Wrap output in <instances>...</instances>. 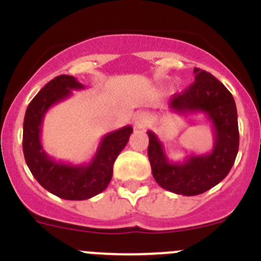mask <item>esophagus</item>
<instances>
[{"instance_id":"1","label":"esophagus","mask_w":261,"mask_h":261,"mask_svg":"<svg viewBox=\"0 0 261 261\" xmlns=\"http://www.w3.org/2000/svg\"><path fill=\"white\" fill-rule=\"evenodd\" d=\"M149 123H150V116H149L147 112H140L133 119V124H135V126L137 129L145 128V126L149 125Z\"/></svg>"}]
</instances>
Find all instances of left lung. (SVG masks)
Instances as JSON below:
<instances>
[{
	"label": "left lung",
	"mask_w": 261,
	"mask_h": 261,
	"mask_svg": "<svg viewBox=\"0 0 261 261\" xmlns=\"http://www.w3.org/2000/svg\"><path fill=\"white\" fill-rule=\"evenodd\" d=\"M195 82L181 94H175L170 110L175 114H204L212 123L214 144L211 153L187 156L171 162L163 144L149 130L147 155L151 172L159 186L176 195L196 196L222 181L231 170L239 149L238 114L234 98L216 77L193 69Z\"/></svg>",
	"instance_id": "obj_1"
}]
</instances>
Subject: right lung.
I'll return each instance as SVG.
<instances>
[{"label":"right lung","instance_id":"add662e5","mask_svg":"<svg viewBox=\"0 0 261 261\" xmlns=\"http://www.w3.org/2000/svg\"><path fill=\"white\" fill-rule=\"evenodd\" d=\"M82 89L84 85L71 75L53 78L32 99L23 121V154L30 171L43 188L65 200H87L103 192L112 179L115 159L133 132L132 126L126 125L107 133L89 163L71 165L50 158L40 140L45 114L69 98L71 90Z\"/></svg>","mask_w":261,"mask_h":261}]
</instances>
